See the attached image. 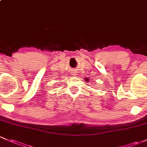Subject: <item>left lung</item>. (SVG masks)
Returning <instances> with one entry per match:
<instances>
[{
    "mask_svg": "<svg viewBox=\"0 0 147 147\" xmlns=\"http://www.w3.org/2000/svg\"><path fill=\"white\" fill-rule=\"evenodd\" d=\"M84 80H85V81H86V82H88L89 81V79H86V78H85V79H84Z\"/></svg>",
    "mask_w": 147,
    "mask_h": 147,
    "instance_id": "left-lung-1",
    "label": "left lung"
}]
</instances>
